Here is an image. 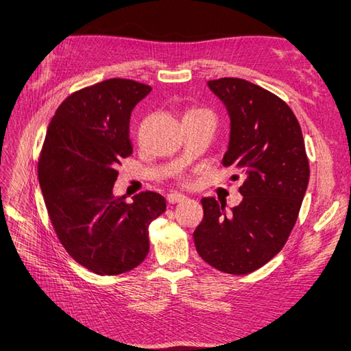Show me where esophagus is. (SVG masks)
Here are the masks:
<instances>
[{"instance_id":"1","label":"esophagus","mask_w":351,"mask_h":351,"mask_svg":"<svg viewBox=\"0 0 351 351\" xmlns=\"http://www.w3.org/2000/svg\"><path fill=\"white\" fill-rule=\"evenodd\" d=\"M185 200H187V197H185L184 195H180V193H170V195L167 196L169 204H180V202H185Z\"/></svg>"}]
</instances>
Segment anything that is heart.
I'll list each match as a JSON object with an SVG mask.
<instances>
[{
	"label": "heart",
	"mask_w": 351,
	"mask_h": 351,
	"mask_svg": "<svg viewBox=\"0 0 351 351\" xmlns=\"http://www.w3.org/2000/svg\"><path fill=\"white\" fill-rule=\"evenodd\" d=\"M197 113H205V110H190V111H187V114H185V116H190V114H197Z\"/></svg>",
	"instance_id": "b5f03b06"
}]
</instances>
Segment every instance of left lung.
Returning <instances> with one entry per match:
<instances>
[{"label":"left lung","instance_id":"8db88e82","mask_svg":"<svg viewBox=\"0 0 351 351\" xmlns=\"http://www.w3.org/2000/svg\"><path fill=\"white\" fill-rule=\"evenodd\" d=\"M225 104L230 136L223 166L243 176L241 204L204 197L196 250L205 263L229 274L265 265L285 245L309 182V162L299 121L279 96L241 78L208 81Z\"/></svg>","mask_w":351,"mask_h":351}]
</instances>
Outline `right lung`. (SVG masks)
Segmentation results:
<instances>
[{
  "label": "right lung",
  "mask_w": 351,
  "mask_h": 351,
  "mask_svg": "<svg viewBox=\"0 0 351 351\" xmlns=\"http://www.w3.org/2000/svg\"><path fill=\"white\" fill-rule=\"evenodd\" d=\"M151 86L111 78L68 96L48 126L39 184L58 240L87 270L126 273L149 252V225L166 199L145 191L114 196L117 166L132 154L130 117Z\"/></svg>",
  "instance_id": "right-lung-1"
}]
</instances>
